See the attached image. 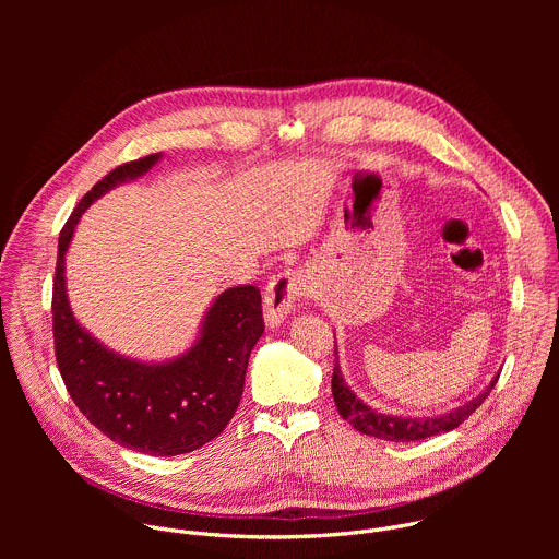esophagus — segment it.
Returning <instances> with one entry per match:
<instances>
[{"label": "esophagus", "instance_id": "1", "mask_svg": "<svg viewBox=\"0 0 559 559\" xmlns=\"http://www.w3.org/2000/svg\"><path fill=\"white\" fill-rule=\"evenodd\" d=\"M309 294H311V281L300 267L278 272L265 287L263 309H265L267 328H278L292 311L294 302Z\"/></svg>", "mask_w": 559, "mask_h": 559}]
</instances>
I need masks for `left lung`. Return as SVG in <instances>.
<instances>
[{
	"mask_svg": "<svg viewBox=\"0 0 559 559\" xmlns=\"http://www.w3.org/2000/svg\"><path fill=\"white\" fill-rule=\"evenodd\" d=\"M334 354H338V352H334ZM498 378H500V373L491 380V384L480 395L473 397V401H468L466 405L451 409L449 414H440L433 418H397V416L378 414L360 401V397L345 384V378H343L341 365H338V356H336L334 376H332V393H334V403H336L338 414L343 416V420H349V425L356 431L380 438V440H391V442H414V440H425V438L447 433V431H453L455 427H460L477 407L487 401V395L496 386Z\"/></svg>",
	"mask_w": 559,
	"mask_h": 559,
	"instance_id": "8db88e82",
	"label": "left lung"
}]
</instances>
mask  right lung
<instances>
[{
    "label": "right lung",
    "instance_id": "right-lung-1",
    "mask_svg": "<svg viewBox=\"0 0 559 559\" xmlns=\"http://www.w3.org/2000/svg\"><path fill=\"white\" fill-rule=\"evenodd\" d=\"M162 154H147L108 173L66 221L52 283V336L63 384L91 425L126 449L147 455L190 453L216 438L241 403L248 360L261 338V289H225L207 309L201 336L170 362H136L97 343L66 296L63 261L74 227L88 205L110 188L145 175Z\"/></svg>",
    "mask_w": 559,
    "mask_h": 559
}]
</instances>
